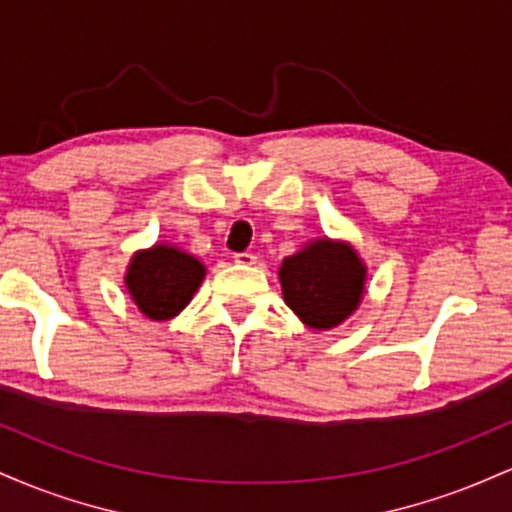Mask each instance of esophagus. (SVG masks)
Instances as JSON below:
<instances>
[{"mask_svg":"<svg viewBox=\"0 0 512 512\" xmlns=\"http://www.w3.org/2000/svg\"><path fill=\"white\" fill-rule=\"evenodd\" d=\"M233 260H236L238 264H245V267H248V264H255L257 262V255H252V252H238V255L233 257Z\"/></svg>","mask_w":512,"mask_h":512,"instance_id":"1","label":"esophagus"}]
</instances>
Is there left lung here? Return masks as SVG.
Wrapping results in <instances>:
<instances>
[{"label": "left lung", "mask_w": 512, "mask_h": 512, "mask_svg": "<svg viewBox=\"0 0 512 512\" xmlns=\"http://www.w3.org/2000/svg\"><path fill=\"white\" fill-rule=\"evenodd\" d=\"M284 301L308 327L330 330L356 310L366 267L349 245L317 240L279 269Z\"/></svg>", "instance_id": "left-lung-1"}]
</instances>
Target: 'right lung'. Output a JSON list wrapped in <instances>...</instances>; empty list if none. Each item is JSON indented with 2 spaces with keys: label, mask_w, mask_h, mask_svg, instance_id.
<instances>
[{
  "label": "right lung",
  "mask_w": 512,
  "mask_h": 512,
  "mask_svg": "<svg viewBox=\"0 0 512 512\" xmlns=\"http://www.w3.org/2000/svg\"><path fill=\"white\" fill-rule=\"evenodd\" d=\"M204 279V264L187 252L154 245L137 252L127 269V289L151 320H170L192 301Z\"/></svg>",
  "instance_id": "right-lung-1"
}]
</instances>
